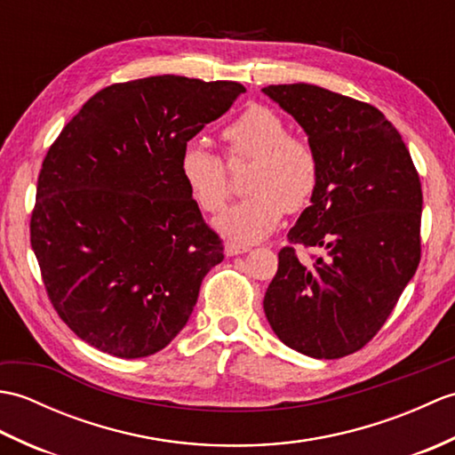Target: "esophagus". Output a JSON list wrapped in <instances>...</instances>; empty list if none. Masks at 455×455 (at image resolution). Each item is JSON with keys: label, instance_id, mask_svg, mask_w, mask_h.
Instances as JSON below:
<instances>
[{"label": "esophagus", "instance_id": "34e87169", "mask_svg": "<svg viewBox=\"0 0 455 455\" xmlns=\"http://www.w3.org/2000/svg\"><path fill=\"white\" fill-rule=\"evenodd\" d=\"M248 250H250L248 246H244V244H236V243H227V246H225V252H227V256L246 254Z\"/></svg>", "mask_w": 455, "mask_h": 455}]
</instances>
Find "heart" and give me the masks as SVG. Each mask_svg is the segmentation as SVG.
Masks as SVG:
<instances>
[{
	"label": "heart",
	"instance_id": "heart-1",
	"mask_svg": "<svg viewBox=\"0 0 455 455\" xmlns=\"http://www.w3.org/2000/svg\"><path fill=\"white\" fill-rule=\"evenodd\" d=\"M228 162L250 160L244 189L250 196L217 219L222 235L238 243L269 236L285 211H301L313 199L321 168L308 140L287 134V124L264 105H250L220 132ZM180 176L205 212H219L230 197L227 166L217 154L189 142L180 154Z\"/></svg>",
	"mask_w": 455,
	"mask_h": 455
}]
</instances>
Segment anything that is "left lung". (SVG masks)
Here are the masks:
<instances>
[{
  "mask_svg": "<svg viewBox=\"0 0 455 455\" xmlns=\"http://www.w3.org/2000/svg\"><path fill=\"white\" fill-rule=\"evenodd\" d=\"M293 115L318 158V186L264 311L279 340L318 360L354 354L381 331L420 262L422 188L407 144L370 103L311 84L262 90ZM323 248L313 265L294 246Z\"/></svg>",
  "mask_w": 455,
  "mask_h": 455,
  "instance_id": "obj_1",
  "label": "left lung"
}]
</instances>
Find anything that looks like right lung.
I'll use <instances>...</instances> for the list:
<instances>
[{
	"label": "right lung",
	"mask_w": 455,
	"mask_h": 455,
	"mask_svg": "<svg viewBox=\"0 0 455 455\" xmlns=\"http://www.w3.org/2000/svg\"><path fill=\"white\" fill-rule=\"evenodd\" d=\"M238 82H121L84 103L48 148L31 246L58 316L117 357L160 352L222 262V240L180 176V154L230 109Z\"/></svg>",
	"instance_id": "right-lung-1"
}]
</instances>
